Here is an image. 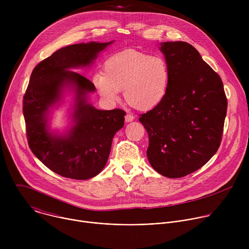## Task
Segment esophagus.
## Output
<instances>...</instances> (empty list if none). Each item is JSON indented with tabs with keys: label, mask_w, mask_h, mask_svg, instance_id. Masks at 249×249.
Returning a JSON list of instances; mask_svg holds the SVG:
<instances>
[{
	"label": "esophagus",
	"mask_w": 249,
	"mask_h": 249,
	"mask_svg": "<svg viewBox=\"0 0 249 249\" xmlns=\"http://www.w3.org/2000/svg\"><path fill=\"white\" fill-rule=\"evenodd\" d=\"M134 119H135V117L133 115H131V114H126L125 115V121L126 122H132Z\"/></svg>",
	"instance_id": "34e87169"
}]
</instances>
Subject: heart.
I'll return each instance as SVG.
<instances>
[{
    "mask_svg": "<svg viewBox=\"0 0 249 249\" xmlns=\"http://www.w3.org/2000/svg\"><path fill=\"white\" fill-rule=\"evenodd\" d=\"M92 82L99 94L115 101L121 89L128 103L140 110H150L163 99L169 82L166 62L159 56L127 49L110 56Z\"/></svg>",
    "mask_w": 249,
    "mask_h": 249,
    "instance_id": "heart-1",
    "label": "heart"
}]
</instances>
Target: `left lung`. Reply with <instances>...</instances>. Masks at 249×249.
<instances>
[{"label":"left lung","mask_w":249,"mask_h":249,"mask_svg":"<svg viewBox=\"0 0 249 249\" xmlns=\"http://www.w3.org/2000/svg\"><path fill=\"white\" fill-rule=\"evenodd\" d=\"M169 82L163 99L139 118L149 135L148 160L169 178L207 163L221 144L228 100L220 76L189 43H160Z\"/></svg>","instance_id":"8db88e82"}]
</instances>
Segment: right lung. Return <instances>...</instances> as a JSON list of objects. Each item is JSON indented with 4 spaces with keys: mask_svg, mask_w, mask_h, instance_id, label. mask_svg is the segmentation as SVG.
Instances as JSON below:
<instances>
[{
    "mask_svg": "<svg viewBox=\"0 0 249 249\" xmlns=\"http://www.w3.org/2000/svg\"><path fill=\"white\" fill-rule=\"evenodd\" d=\"M110 42L79 43L63 47L32 71L23 96V116L28 146L44 165L67 178L86 180L97 175L107 162L112 139L124 126L121 109L99 110L88 101L94 85L74 72L90 66ZM66 87L75 91L74 124L65 134L50 132V109L60 101Z\"/></svg>",
    "mask_w": 249,
    "mask_h": 249,
    "instance_id": "obj_1",
    "label": "right lung"
}]
</instances>
